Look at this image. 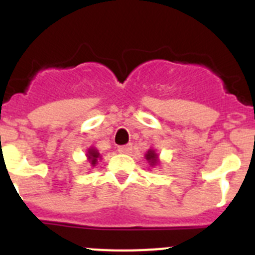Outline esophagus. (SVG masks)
Masks as SVG:
<instances>
[{
  "mask_svg": "<svg viewBox=\"0 0 255 255\" xmlns=\"http://www.w3.org/2000/svg\"><path fill=\"white\" fill-rule=\"evenodd\" d=\"M117 150L120 153H124V154H129V153H131V145L130 144H128V145H121Z\"/></svg>",
  "mask_w": 255,
  "mask_h": 255,
  "instance_id": "1",
  "label": "esophagus"
}]
</instances>
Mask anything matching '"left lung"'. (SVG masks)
I'll use <instances>...</instances> for the list:
<instances>
[{
	"mask_svg": "<svg viewBox=\"0 0 255 255\" xmlns=\"http://www.w3.org/2000/svg\"><path fill=\"white\" fill-rule=\"evenodd\" d=\"M145 159L148 161V163L150 164V166H155V164L158 163V154L155 153V150L153 149H149L147 152V154H145Z\"/></svg>",
	"mask_w": 255,
	"mask_h": 255,
	"instance_id": "1",
	"label": "left lung"
}]
</instances>
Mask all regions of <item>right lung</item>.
<instances>
[{"label": "right lung", "mask_w": 255, "mask_h": 255, "mask_svg": "<svg viewBox=\"0 0 255 255\" xmlns=\"http://www.w3.org/2000/svg\"><path fill=\"white\" fill-rule=\"evenodd\" d=\"M87 157H88V161L91 162V164L94 167V166L97 164V162H98V158H101V154H100V152L96 149V148L91 147L89 149H88Z\"/></svg>", "instance_id": "right-lung-1"}]
</instances>
